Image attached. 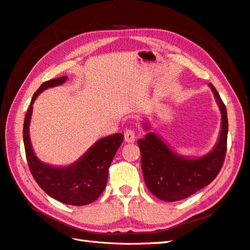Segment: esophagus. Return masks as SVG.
Here are the masks:
<instances>
[{
  "label": "esophagus",
  "mask_w": 250,
  "mask_h": 250,
  "mask_svg": "<svg viewBox=\"0 0 250 250\" xmlns=\"http://www.w3.org/2000/svg\"><path fill=\"white\" fill-rule=\"evenodd\" d=\"M135 139H137V137H135V133H134L133 130L126 129L124 131V140H125V142H127V143H133L135 141Z\"/></svg>",
  "instance_id": "esophagus-1"
}]
</instances>
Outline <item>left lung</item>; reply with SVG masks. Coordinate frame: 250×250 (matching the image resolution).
<instances>
[{
    "label": "left lung",
    "instance_id": "1",
    "mask_svg": "<svg viewBox=\"0 0 250 250\" xmlns=\"http://www.w3.org/2000/svg\"><path fill=\"white\" fill-rule=\"evenodd\" d=\"M208 86L221 112V129L215 146L207 154L181 155L160 135L150 131L148 123H142L148 131L138 141L142 171L149 191L158 199L168 202L185 199L209 185L221 170L228 143V111L215 86L211 83Z\"/></svg>",
    "mask_w": 250,
    "mask_h": 250
}]
</instances>
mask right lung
Returning a JSON list of instances; mask_svg holds the SVG:
<instances>
[{"mask_svg": "<svg viewBox=\"0 0 250 250\" xmlns=\"http://www.w3.org/2000/svg\"><path fill=\"white\" fill-rule=\"evenodd\" d=\"M67 77L62 76L43 82L36 90L29 105L22 128L26 157L32 176L52 198L70 206H86L99 198L106 187L108 168L124 135L115 133L98 140L76 162L67 166H52L36 156L30 140L33 103L44 89L62 85Z\"/></svg>", "mask_w": 250, "mask_h": 250, "instance_id": "right-lung-1", "label": "right lung"}]
</instances>
